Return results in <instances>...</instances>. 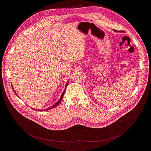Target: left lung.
<instances>
[{
    "instance_id": "1",
    "label": "left lung",
    "mask_w": 151,
    "mask_h": 151,
    "mask_svg": "<svg viewBox=\"0 0 151 151\" xmlns=\"http://www.w3.org/2000/svg\"><path fill=\"white\" fill-rule=\"evenodd\" d=\"M114 31H116V30H114Z\"/></svg>"
}]
</instances>
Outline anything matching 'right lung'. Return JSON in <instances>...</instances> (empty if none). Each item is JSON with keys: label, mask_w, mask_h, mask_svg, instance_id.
Returning a JSON list of instances; mask_svg holds the SVG:
<instances>
[{"label": "right lung", "mask_w": 151, "mask_h": 151, "mask_svg": "<svg viewBox=\"0 0 151 151\" xmlns=\"http://www.w3.org/2000/svg\"><path fill=\"white\" fill-rule=\"evenodd\" d=\"M68 81H67V83H66V86H65V89H66V88H67V84H68ZM12 86V85H11ZM12 89H13V91H14V93L17 95V94H16V93L15 92V91L14 90V88H13V87L12 86ZM65 89L63 91V93L62 94V95H61V96H60V99H59V100L55 104H53V106H50V107H49V108H47V109H36V110L37 111H43V110H49V109H52V108H55L57 106H58V105L59 104V103H60V102H61V101H62V98H63V95H64V93H65Z\"/></svg>", "instance_id": "obj_1"}]
</instances>
